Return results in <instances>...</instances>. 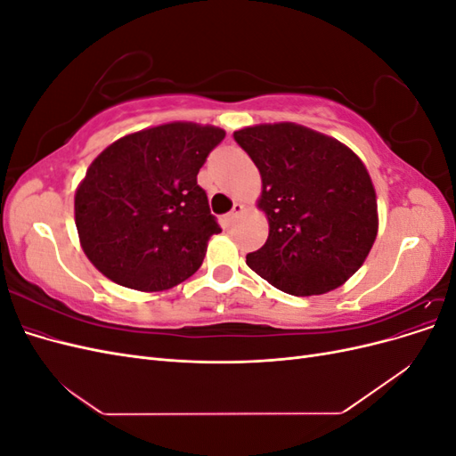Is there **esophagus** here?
Instances as JSON below:
<instances>
[{
	"instance_id": "esophagus-1",
	"label": "esophagus",
	"mask_w": 456,
	"mask_h": 456,
	"mask_svg": "<svg viewBox=\"0 0 456 456\" xmlns=\"http://www.w3.org/2000/svg\"><path fill=\"white\" fill-rule=\"evenodd\" d=\"M243 211H245V205L243 203H233L232 211L226 215V220H228V223H232V220L238 218V215H241Z\"/></svg>"
}]
</instances>
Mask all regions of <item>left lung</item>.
Segmentation results:
<instances>
[{
	"label": "left lung",
	"mask_w": 456,
	"mask_h": 456,
	"mask_svg": "<svg viewBox=\"0 0 456 456\" xmlns=\"http://www.w3.org/2000/svg\"><path fill=\"white\" fill-rule=\"evenodd\" d=\"M262 176L258 209L270 233L247 266L295 297L333 291L362 268L379 232L363 161L333 136L297 123L233 133Z\"/></svg>",
	"instance_id": "left-lung-1"
}]
</instances>
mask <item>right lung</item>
<instances>
[{
    "instance_id": "right-lung-1",
    "label": "right lung",
    "mask_w": 456,
    "mask_h": 456,
    "mask_svg": "<svg viewBox=\"0 0 456 456\" xmlns=\"http://www.w3.org/2000/svg\"><path fill=\"white\" fill-rule=\"evenodd\" d=\"M226 133L173 121L121 136L93 159L74 198L81 249L118 285L156 293L201 266L220 232L198 173Z\"/></svg>"
}]
</instances>
